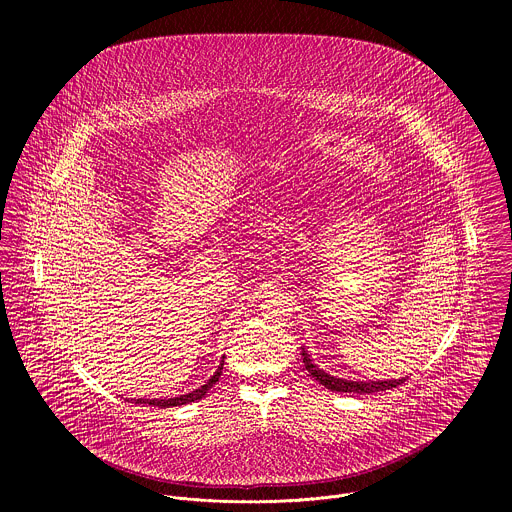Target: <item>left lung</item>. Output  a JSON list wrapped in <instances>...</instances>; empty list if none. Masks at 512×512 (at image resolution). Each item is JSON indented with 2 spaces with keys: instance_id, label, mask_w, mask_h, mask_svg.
Listing matches in <instances>:
<instances>
[{
  "instance_id": "1",
  "label": "left lung",
  "mask_w": 512,
  "mask_h": 512,
  "mask_svg": "<svg viewBox=\"0 0 512 512\" xmlns=\"http://www.w3.org/2000/svg\"><path fill=\"white\" fill-rule=\"evenodd\" d=\"M302 358L306 364V371L326 389L330 391H340V393H379V391H389L393 387H399L401 383H405V379H395V381H369V383H362V381H346V379H336L330 377L328 373H324L322 369H316V364H312L310 354L302 348Z\"/></svg>"
}]
</instances>
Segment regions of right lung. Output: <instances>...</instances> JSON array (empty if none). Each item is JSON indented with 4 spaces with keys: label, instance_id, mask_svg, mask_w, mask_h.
Instances as JSON below:
<instances>
[{
    "label": "right lung",
    "instance_id": "add662e5",
    "mask_svg": "<svg viewBox=\"0 0 512 512\" xmlns=\"http://www.w3.org/2000/svg\"><path fill=\"white\" fill-rule=\"evenodd\" d=\"M223 364H225V360L221 362V367L216 369V373L208 379L206 385H202L200 389H196V391H192V393H188V395H180V397H174V399H137V403H150V405H156V407H178V405H186V403L198 401V399H202V397L210 391V387H212L218 379H221V375H223Z\"/></svg>",
    "mask_w": 512,
    "mask_h": 512
}]
</instances>
